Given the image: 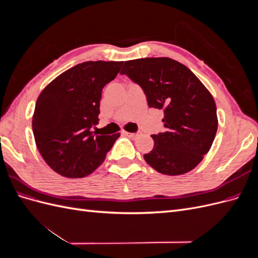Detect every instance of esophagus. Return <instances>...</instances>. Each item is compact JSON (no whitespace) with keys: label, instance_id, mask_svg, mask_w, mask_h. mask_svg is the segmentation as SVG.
Wrapping results in <instances>:
<instances>
[{"label":"esophagus","instance_id":"34e87169","mask_svg":"<svg viewBox=\"0 0 258 258\" xmlns=\"http://www.w3.org/2000/svg\"><path fill=\"white\" fill-rule=\"evenodd\" d=\"M123 134L126 135V136H128V137H130V138H132V139H136V138H138L139 136H141L142 132H141V131H138V132H135V134H134V132H127V131H124Z\"/></svg>","mask_w":258,"mask_h":258}]
</instances>
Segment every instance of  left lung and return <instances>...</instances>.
<instances>
[{
  "mask_svg": "<svg viewBox=\"0 0 258 258\" xmlns=\"http://www.w3.org/2000/svg\"><path fill=\"white\" fill-rule=\"evenodd\" d=\"M141 86L150 107L163 111L165 132L153 135L145 161L159 173L189 172L204 159L217 131L214 99L198 77L167 57L126 61L120 71Z\"/></svg>",
  "mask_w": 258,
  "mask_h": 258,
  "instance_id": "obj_1",
  "label": "left lung"
}]
</instances>
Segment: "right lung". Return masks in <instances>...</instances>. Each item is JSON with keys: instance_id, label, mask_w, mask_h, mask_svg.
Listing matches in <instances>:
<instances>
[{"instance_id": "1", "label": "right lung", "mask_w": 258, "mask_h": 258, "mask_svg": "<svg viewBox=\"0 0 258 258\" xmlns=\"http://www.w3.org/2000/svg\"><path fill=\"white\" fill-rule=\"evenodd\" d=\"M122 61H87L56 77L38 96L32 118L37 150L58 174L77 178L92 173L119 138L97 135L102 89Z\"/></svg>"}]
</instances>
